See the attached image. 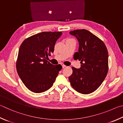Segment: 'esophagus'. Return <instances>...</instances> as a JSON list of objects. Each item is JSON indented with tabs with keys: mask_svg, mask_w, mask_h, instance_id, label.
I'll return each mask as SVG.
<instances>
[{
	"mask_svg": "<svg viewBox=\"0 0 123 123\" xmlns=\"http://www.w3.org/2000/svg\"><path fill=\"white\" fill-rule=\"evenodd\" d=\"M62 68H65L66 67V65H64V64H62Z\"/></svg>",
	"mask_w": 123,
	"mask_h": 123,
	"instance_id": "34e87169",
	"label": "esophagus"
}]
</instances>
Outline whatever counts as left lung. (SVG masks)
<instances>
[{
    "label": "left lung",
    "instance_id": "1",
    "mask_svg": "<svg viewBox=\"0 0 123 123\" xmlns=\"http://www.w3.org/2000/svg\"><path fill=\"white\" fill-rule=\"evenodd\" d=\"M69 33L79 42V52L75 53L81 61V68L72 67L69 77L71 86L82 94H89L98 88L108 71V52L103 41L88 30H76Z\"/></svg>",
    "mask_w": 123,
    "mask_h": 123
}]
</instances>
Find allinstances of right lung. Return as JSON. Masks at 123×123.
I'll use <instances>...</instances> for the list:
<instances>
[{
    "mask_svg": "<svg viewBox=\"0 0 123 123\" xmlns=\"http://www.w3.org/2000/svg\"><path fill=\"white\" fill-rule=\"evenodd\" d=\"M61 32H43L26 39L20 46L16 63L17 73L27 88L41 93L53 86L61 70L47 59L54 52ZM62 67V66H61Z\"/></svg>",
    "mask_w": 123,
    "mask_h": 123,
    "instance_id": "right-lung-1",
    "label": "right lung"
}]
</instances>
